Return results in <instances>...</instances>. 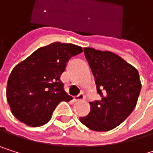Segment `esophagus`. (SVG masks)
<instances>
[{
  "label": "esophagus",
  "mask_w": 153,
  "mask_h": 153,
  "mask_svg": "<svg viewBox=\"0 0 153 153\" xmlns=\"http://www.w3.org/2000/svg\"><path fill=\"white\" fill-rule=\"evenodd\" d=\"M83 99H84V95H83L82 93H81L79 95L73 97V101H74V102H80V101H82Z\"/></svg>",
  "instance_id": "1"
}]
</instances>
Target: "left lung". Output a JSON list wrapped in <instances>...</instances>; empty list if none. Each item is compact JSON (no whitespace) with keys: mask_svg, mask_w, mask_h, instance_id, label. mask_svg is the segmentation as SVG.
I'll use <instances>...</instances> for the list:
<instances>
[{"mask_svg":"<svg viewBox=\"0 0 153 153\" xmlns=\"http://www.w3.org/2000/svg\"><path fill=\"white\" fill-rule=\"evenodd\" d=\"M83 49L101 100L90 102V113L80 121L92 130L108 131L120 125L136 106L141 89L139 71L113 52Z\"/></svg>","mask_w":153,"mask_h":153,"instance_id":"left-lung-1","label":"left lung"}]
</instances>
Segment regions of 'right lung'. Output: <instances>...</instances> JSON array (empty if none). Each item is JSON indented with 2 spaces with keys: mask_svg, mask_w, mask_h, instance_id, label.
<instances>
[{
  "mask_svg": "<svg viewBox=\"0 0 153 153\" xmlns=\"http://www.w3.org/2000/svg\"><path fill=\"white\" fill-rule=\"evenodd\" d=\"M82 52L73 44L51 43L39 48L12 71L6 97L13 115L30 127L48 123L57 105L71 96L64 90L60 75L69 59Z\"/></svg>",
  "mask_w": 153,
  "mask_h": 153,
  "instance_id": "add662e5",
  "label": "right lung"
}]
</instances>
